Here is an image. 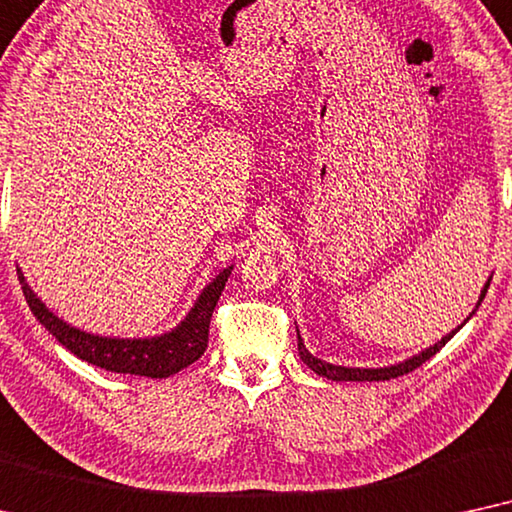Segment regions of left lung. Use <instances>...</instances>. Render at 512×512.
Here are the masks:
<instances>
[{"label": "left lung", "instance_id": "left-lung-1", "mask_svg": "<svg viewBox=\"0 0 512 512\" xmlns=\"http://www.w3.org/2000/svg\"><path fill=\"white\" fill-rule=\"evenodd\" d=\"M489 281H492V276H489V278H487V283L482 285L478 302H475V309L470 311V316H468L466 320H463L461 325H456L452 332H447V335L442 337L440 342H435L433 346H428V349H424V351L414 353V356H410V358L400 360V363L384 365V367H349V365H332V363H327V360H323V358H316V356H313V353L304 346V339H302V335H299V330H297V351H299V358L304 360L306 367H311L313 372L320 374V377L332 379V381H384V379L403 377V374L412 372V370H417V367H419L421 363H426L428 358H433L435 353H438V351L442 349V346H445V344L449 342V339H452V337L456 335V332H459L461 327L468 323L470 318H473V313L480 309L482 299H485V295H487Z\"/></svg>", "mask_w": 512, "mask_h": 512}]
</instances>
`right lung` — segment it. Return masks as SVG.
I'll return each mask as SVG.
<instances>
[{"mask_svg":"<svg viewBox=\"0 0 512 512\" xmlns=\"http://www.w3.org/2000/svg\"><path fill=\"white\" fill-rule=\"evenodd\" d=\"M231 269H234V264L224 267L220 274L199 292L192 309L185 313V318H182L180 323L170 327L168 332H161V335L154 337H105L79 330V327H74L67 323V320L56 316V313L37 297V292L30 288V283H27V278L20 267L18 278L34 318H37L67 351L74 353V356L109 372L166 379L170 374L185 370V367L192 365L194 360H199L203 356V351H206L210 316H213L217 299H220L224 285H227Z\"/></svg>","mask_w":512,"mask_h":512,"instance_id":"1","label":"right lung"}]
</instances>
